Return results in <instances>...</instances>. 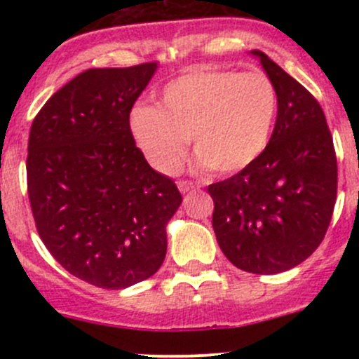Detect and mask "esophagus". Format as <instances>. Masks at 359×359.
Here are the masks:
<instances>
[{
	"label": "esophagus",
	"mask_w": 359,
	"mask_h": 359,
	"mask_svg": "<svg viewBox=\"0 0 359 359\" xmlns=\"http://www.w3.org/2000/svg\"><path fill=\"white\" fill-rule=\"evenodd\" d=\"M177 186H179V191H180V193H182V194L193 193V191L198 189L196 184L189 182V180H179V182H177Z\"/></svg>",
	"instance_id": "34e87169"
}]
</instances>
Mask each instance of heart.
Returning a JSON list of instances; mask_svg holds the SVG:
<instances>
[{"label":"heart","mask_w":359,"mask_h":359,"mask_svg":"<svg viewBox=\"0 0 359 359\" xmlns=\"http://www.w3.org/2000/svg\"><path fill=\"white\" fill-rule=\"evenodd\" d=\"M276 116V86L262 72L198 69L166 83L158 107H133L130 132L163 175L180 168L189 139L198 166L231 175L262 156Z\"/></svg>","instance_id":"obj_1"}]
</instances>
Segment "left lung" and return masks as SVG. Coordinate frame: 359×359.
<instances>
[{
  "label": "left lung",
  "instance_id": "obj_1",
  "mask_svg": "<svg viewBox=\"0 0 359 359\" xmlns=\"http://www.w3.org/2000/svg\"><path fill=\"white\" fill-rule=\"evenodd\" d=\"M278 92L273 137L262 156L208 186L212 226L231 264L253 274L299 266L320 247L337 198V158L320 102L260 50Z\"/></svg>",
  "mask_w": 359,
  "mask_h": 359
}]
</instances>
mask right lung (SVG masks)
Returning <instances> with one entry per match:
<instances>
[{
    "mask_svg": "<svg viewBox=\"0 0 359 359\" xmlns=\"http://www.w3.org/2000/svg\"><path fill=\"white\" fill-rule=\"evenodd\" d=\"M156 69L81 72L46 100L29 133L27 193L39 238L72 276L107 290L161 267L166 224L182 203L130 132V111Z\"/></svg>",
    "mask_w": 359,
    "mask_h": 359,
    "instance_id": "add662e5",
    "label": "right lung"
}]
</instances>
